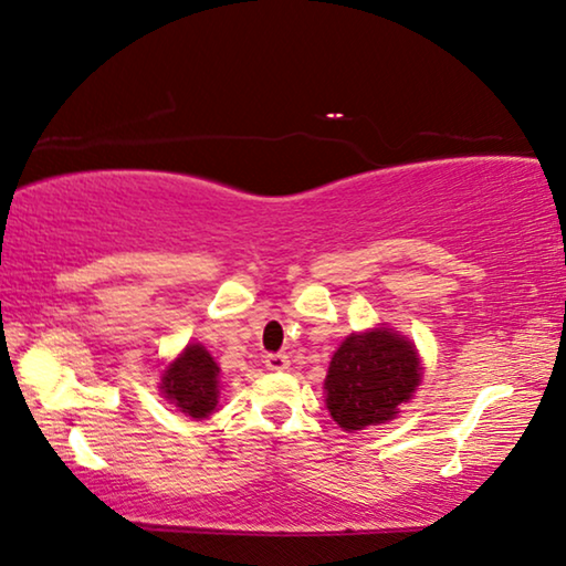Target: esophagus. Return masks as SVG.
I'll list each match as a JSON object with an SVG mask.
<instances>
[{
	"instance_id": "obj_1",
	"label": "esophagus",
	"mask_w": 566,
	"mask_h": 566,
	"mask_svg": "<svg viewBox=\"0 0 566 566\" xmlns=\"http://www.w3.org/2000/svg\"><path fill=\"white\" fill-rule=\"evenodd\" d=\"M264 364L269 370H286L290 368V356L286 353H269Z\"/></svg>"
}]
</instances>
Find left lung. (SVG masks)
<instances>
[{"label": "left lung", "instance_id": "left-lung-1", "mask_svg": "<svg viewBox=\"0 0 566 566\" xmlns=\"http://www.w3.org/2000/svg\"><path fill=\"white\" fill-rule=\"evenodd\" d=\"M419 378V358L409 340L391 331L350 335L327 368V409L348 432L384 424L415 394Z\"/></svg>", "mask_w": 566, "mask_h": 566}]
</instances>
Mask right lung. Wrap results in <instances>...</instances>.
I'll use <instances>...</instances> for the list:
<instances>
[{"label":"right lung","mask_w":566,"mask_h":566,"mask_svg":"<svg viewBox=\"0 0 566 566\" xmlns=\"http://www.w3.org/2000/svg\"><path fill=\"white\" fill-rule=\"evenodd\" d=\"M165 399H170L180 411L202 419L218 403V366L202 345H188L180 358L165 370L163 386Z\"/></svg>","instance_id":"right-lung-1"}]
</instances>
